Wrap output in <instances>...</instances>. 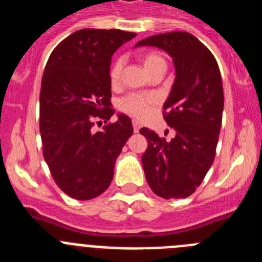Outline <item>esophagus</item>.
<instances>
[{
  "instance_id": "obj_1",
  "label": "esophagus",
  "mask_w": 262,
  "mask_h": 262,
  "mask_svg": "<svg viewBox=\"0 0 262 262\" xmlns=\"http://www.w3.org/2000/svg\"><path fill=\"white\" fill-rule=\"evenodd\" d=\"M133 127H134V131H135V133H139V129H140V123H139V122H136V121H134L133 122Z\"/></svg>"
}]
</instances>
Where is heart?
Masks as SVG:
<instances>
[{
	"mask_svg": "<svg viewBox=\"0 0 262 262\" xmlns=\"http://www.w3.org/2000/svg\"><path fill=\"white\" fill-rule=\"evenodd\" d=\"M143 63L150 75L158 70L166 71L167 67V63L164 57L158 54V53L153 52L144 54ZM122 69H123V59L117 58L113 62L109 71L110 83L113 85L118 84L119 79H121ZM156 104H157V97L155 95H149V93H129L126 97L122 98L118 106L122 112L131 115L134 118L144 119L152 113Z\"/></svg>",
	"mask_w": 262,
	"mask_h": 262,
	"instance_id": "1",
	"label": "heart"
}]
</instances>
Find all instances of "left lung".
I'll list each match as a JSON object with an SVG mask.
<instances>
[{
    "mask_svg": "<svg viewBox=\"0 0 262 262\" xmlns=\"http://www.w3.org/2000/svg\"><path fill=\"white\" fill-rule=\"evenodd\" d=\"M164 49L171 56L175 80L164 104V118L175 129L170 141L149 128L144 172L156 195L184 199L196 191L215 157L220 138L224 88L220 67L210 50L193 35L182 31L160 33L136 44Z\"/></svg>",
    "mask_w": 262,
    "mask_h": 262,
    "instance_id": "1",
    "label": "left lung"
}]
</instances>
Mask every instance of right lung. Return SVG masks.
Here are the masks:
<instances>
[{
  "instance_id": "add662e5",
  "label": "right lung",
  "mask_w": 262,
  "mask_h": 262,
  "mask_svg": "<svg viewBox=\"0 0 262 262\" xmlns=\"http://www.w3.org/2000/svg\"><path fill=\"white\" fill-rule=\"evenodd\" d=\"M122 30L84 28L67 36L50 54L40 91L42 155L57 186L70 198L91 200L110 186L114 164L133 135L131 119L112 109L110 62L135 37ZM107 123L93 133V119Z\"/></svg>"
}]
</instances>
